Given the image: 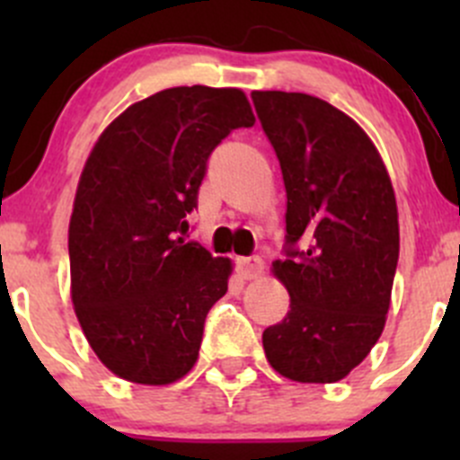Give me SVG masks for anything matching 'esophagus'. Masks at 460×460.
<instances>
[{
    "instance_id": "34e87169",
    "label": "esophagus",
    "mask_w": 460,
    "mask_h": 460,
    "mask_svg": "<svg viewBox=\"0 0 460 460\" xmlns=\"http://www.w3.org/2000/svg\"><path fill=\"white\" fill-rule=\"evenodd\" d=\"M235 267H238L240 276H243L244 280H252V278H258L260 273H262L264 264H262V258L249 256V258L235 260Z\"/></svg>"
}]
</instances>
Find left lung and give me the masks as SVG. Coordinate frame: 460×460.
Here are the masks:
<instances>
[{"instance_id": "8db88e82", "label": "left lung", "mask_w": 460, "mask_h": 460, "mask_svg": "<svg viewBox=\"0 0 460 460\" xmlns=\"http://www.w3.org/2000/svg\"><path fill=\"white\" fill-rule=\"evenodd\" d=\"M287 191L289 291L282 323L262 332L267 360L298 383H336L365 360L385 327L398 264L392 182L367 133L307 93L253 91Z\"/></svg>"}]
</instances>
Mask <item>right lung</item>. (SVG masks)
<instances>
[{"mask_svg":"<svg viewBox=\"0 0 460 460\" xmlns=\"http://www.w3.org/2000/svg\"><path fill=\"white\" fill-rule=\"evenodd\" d=\"M253 122L238 88L175 86L128 106L93 146L68 226L71 298L119 378L169 385L196 365L231 262L180 234L213 148Z\"/></svg>","mask_w":460,"mask_h":460,"instance_id":"right-lung-1","label":"right lung"}]
</instances>
